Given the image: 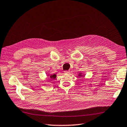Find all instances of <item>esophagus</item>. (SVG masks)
<instances>
[{
    "mask_svg": "<svg viewBox=\"0 0 127 127\" xmlns=\"http://www.w3.org/2000/svg\"><path fill=\"white\" fill-rule=\"evenodd\" d=\"M64 72L65 74H68L69 73V71H64Z\"/></svg>",
    "mask_w": 127,
    "mask_h": 127,
    "instance_id": "esophagus-1",
    "label": "esophagus"
}]
</instances>
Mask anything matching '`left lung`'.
Wrapping results in <instances>:
<instances>
[{"instance_id":"obj_1","label":"left lung","mask_w":127,"mask_h":127,"mask_svg":"<svg viewBox=\"0 0 127 127\" xmlns=\"http://www.w3.org/2000/svg\"><path fill=\"white\" fill-rule=\"evenodd\" d=\"M82 76V75L81 74H79V76Z\"/></svg>"}]
</instances>
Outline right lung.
Listing matches in <instances>:
<instances>
[{"instance_id":"1","label":"right lung","mask_w":127,"mask_h":127,"mask_svg":"<svg viewBox=\"0 0 127 127\" xmlns=\"http://www.w3.org/2000/svg\"><path fill=\"white\" fill-rule=\"evenodd\" d=\"M56 77V74H53V75H52V76H50V78H51V79H55V78Z\"/></svg>"}]
</instances>
